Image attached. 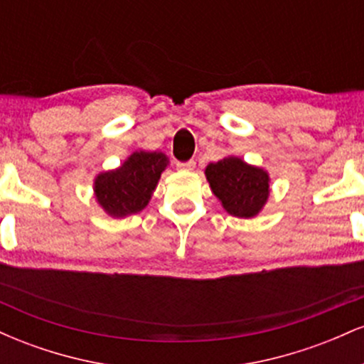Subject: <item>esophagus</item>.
<instances>
[{
	"label": "esophagus",
	"instance_id": "34e87169",
	"mask_svg": "<svg viewBox=\"0 0 364 364\" xmlns=\"http://www.w3.org/2000/svg\"><path fill=\"white\" fill-rule=\"evenodd\" d=\"M178 169L181 171H193L195 169V161H186V162H178Z\"/></svg>",
	"mask_w": 364,
	"mask_h": 364
}]
</instances>
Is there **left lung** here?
Segmentation results:
<instances>
[{
    "mask_svg": "<svg viewBox=\"0 0 364 364\" xmlns=\"http://www.w3.org/2000/svg\"><path fill=\"white\" fill-rule=\"evenodd\" d=\"M205 176L223 207L235 217H255L269 198V174L237 157L208 164Z\"/></svg>",
    "mask_w": 364,
    "mask_h": 364,
    "instance_id": "1",
    "label": "left lung"
}]
</instances>
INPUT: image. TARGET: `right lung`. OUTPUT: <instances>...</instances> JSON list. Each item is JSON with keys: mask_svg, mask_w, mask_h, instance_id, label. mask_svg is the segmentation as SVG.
<instances>
[{"mask_svg": "<svg viewBox=\"0 0 364 364\" xmlns=\"http://www.w3.org/2000/svg\"><path fill=\"white\" fill-rule=\"evenodd\" d=\"M166 166L168 157L162 152L132 154L121 168L95 178V198L112 217L136 214L147 207Z\"/></svg>", "mask_w": 364, "mask_h": 364, "instance_id": "1", "label": "right lung"}]
</instances>
